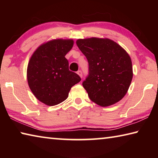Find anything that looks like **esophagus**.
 <instances>
[{"mask_svg": "<svg viewBox=\"0 0 158 158\" xmlns=\"http://www.w3.org/2000/svg\"><path fill=\"white\" fill-rule=\"evenodd\" d=\"M77 74H79V76L80 77H82V72L81 70H79L78 72H77Z\"/></svg>", "mask_w": 158, "mask_h": 158, "instance_id": "esophagus-1", "label": "esophagus"}]
</instances>
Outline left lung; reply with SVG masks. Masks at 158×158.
<instances>
[{"label":"left lung","mask_w":158,"mask_h":158,"mask_svg":"<svg viewBox=\"0 0 158 158\" xmlns=\"http://www.w3.org/2000/svg\"><path fill=\"white\" fill-rule=\"evenodd\" d=\"M76 43L89 62V75L82 85L89 98L101 106L121 100L133 76L132 60L126 51L107 38L79 39Z\"/></svg>","instance_id":"left-lung-1"}]
</instances>
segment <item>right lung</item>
Masks as SVG:
<instances>
[{"instance_id": "right-lung-1", "label": "right lung", "mask_w": 158, "mask_h": 158, "mask_svg": "<svg viewBox=\"0 0 158 158\" xmlns=\"http://www.w3.org/2000/svg\"><path fill=\"white\" fill-rule=\"evenodd\" d=\"M73 44V40H50L37 48L29 60V87L37 100L48 106L65 100L71 88L81 81L78 74L69 70L65 57Z\"/></svg>"}]
</instances>
